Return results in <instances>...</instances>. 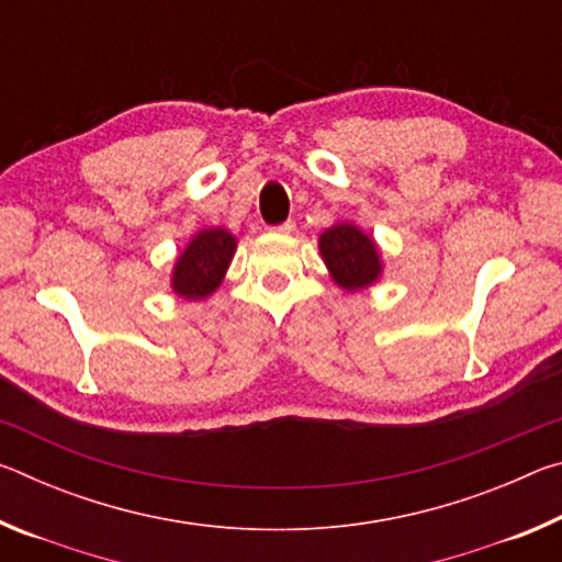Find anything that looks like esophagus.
Listing matches in <instances>:
<instances>
[{
  "label": "esophagus",
  "instance_id": "obj_1",
  "mask_svg": "<svg viewBox=\"0 0 562 562\" xmlns=\"http://www.w3.org/2000/svg\"><path fill=\"white\" fill-rule=\"evenodd\" d=\"M272 231H274V233H282V235H290V233H294V221H284V223H280V225H274Z\"/></svg>",
  "mask_w": 562,
  "mask_h": 562
}]
</instances>
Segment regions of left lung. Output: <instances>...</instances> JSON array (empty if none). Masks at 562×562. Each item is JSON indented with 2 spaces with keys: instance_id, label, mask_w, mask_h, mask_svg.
<instances>
[{
  "instance_id": "obj_1",
  "label": "left lung",
  "mask_w": 562,
  "mask_h": 562,
  "mask_svg": "<svg viewBox=\"0 0 562 562\" xmlns=\"http://www.w3.org/2000/svg\"><path fill=\"white\" fill-rule=\"evenodd\" d=\"M319 252L331 278L345 290H361L372 284L382 272L379 250L369 235L351 223L331 225L319 237Z\"/></svg>"
}]
</instances>
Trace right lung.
I'll list each match as a JSON object with an SVG mask.
<instances>
[{
    "instance_id": "obj_1",
    "label": "right lung",
    "mask_w": 562,
    "mask_h": 562,
    "mask_svg": "<svg viewBox=\"0 0 562 562\" xmlns=\"http://www.w3.org/2000/svg\"><path fill=\"white\" fill-rule=\"evenodd\" d=\"M235 237L223 227L198 233L180 255L173 270V290L186 300H203L223 282L235 255Z\"/></svg>"
}]
</instances>
